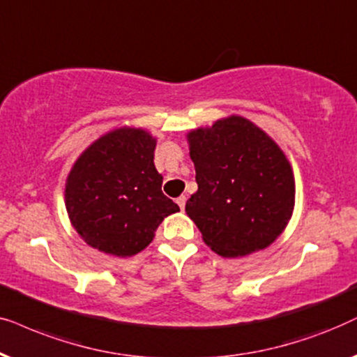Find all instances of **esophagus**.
<instances>
[{
	"mask_svg": "<svg viewBox=\"0 0 357 357\" xmlns=\"http://www.w3.org/2000/svg\"><path fill=\"white\" fill-rule=\"evenodd\" d=\"M176 204H178L181 211H184V206H186V196H179L178 199H176Z\"/></svg>",
	"mask_w": 357,
	"mask_h": 357,
	"instance_id": "esophagus-1",
	"label": "esophagus"
}]
</instances>
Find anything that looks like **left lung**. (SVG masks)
Listing matches in <instances>:
<instances>
[{
  "mask_svg": "<svg viewBox=\"0 0 357 357\" xmlns=\"http://www.w3.org/2000/svg\"><path fill=\"white\" fill-rule=\"evenodd\" d=\"M186 139L197 181L186 213L204 243L223 258L273 245L296 206V179L281 146L236 114L192 129Z\"/></svg>",
  "mask_w": 357,
  "mask_h": 357,
  "instance_id": "obj_1",
  "label": "left lung"
}]
</instances>
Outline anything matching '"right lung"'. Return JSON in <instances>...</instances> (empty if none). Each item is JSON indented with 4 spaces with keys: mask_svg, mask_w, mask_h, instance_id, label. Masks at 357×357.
Listing matches in <instances>:
<instances>
[{
    "mask_svg": "<svg viewBox=\"0 0 357 357\" xmlns=\"http://www.w3.org/2000/svg\"><path fill=\"white\" fill-rule=\"evenodd\" d=\"M155 146L149 130L122 126L94 140L71 166L66 213L91 248L130 258L153 241L165 217L179 212L178 204L161 192Z\"/></svg>",
    "mask_w": 357,
    "mask_h": 357,
    "instance_id": "obj_1",
    "label": "right lung"
}]
</instances>
